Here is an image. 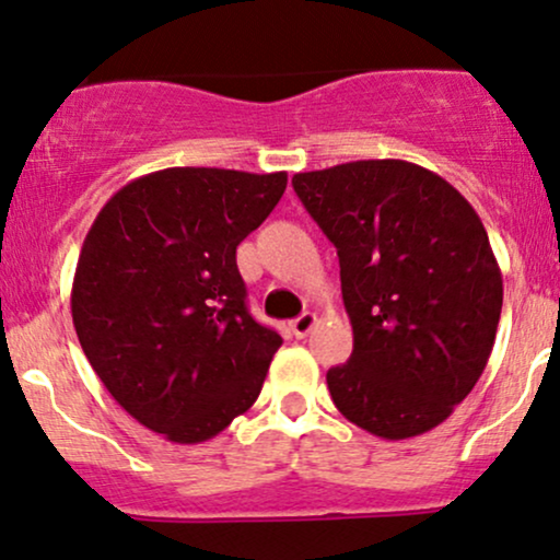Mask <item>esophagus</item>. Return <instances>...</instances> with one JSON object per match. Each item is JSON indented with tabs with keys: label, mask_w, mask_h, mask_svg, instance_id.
<instances>
[{
	"label": "esophagus",
	"mask_w": 560,
	"mask_h": 560,
	"mask_svg": "<svg viewBox=\"0 0 560 560\" xmlns=\"http://www.w3.org/2000/svg\"><path fill=\"white\" fill-rule=\"evenodd\" d=\"M314 325H317V314L304 312V314H301V317H295L291 322V332L295 335V338H306V335L312 332Z\"/></svg>",
	"instance_id": "esophagus-1"
}]
</instances>
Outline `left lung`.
Segmentation results:
<instances>
[{"mask_svg": "<svg viewBox=\"0 0 560 560\" xmlns=\"http://www.w3.org/2000/svg\"><path fill=\"white\" fill-rule=\"evenodd\" d=\"M293 188L338 248L353 327L332 404L383 440L430 432L488 366L503 278L482 220L432 170L359 160L295 173Z\"/></svg>", "mask_w": 560, "mask_h": 560, "instance_id": "left-lung-1", "label": "left lung"}]
</instances>
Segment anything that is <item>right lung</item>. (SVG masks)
I'll list each match as a JSON object with an SVG mask.
<instances>
[{
    "label": "right lung",
    "mask_w": 560,
    "mask_h": 560,
    "mask_svg": "<svg viewBox=\"0 0 560 560\" xmlns=\"http://www.w3.org/2000/svg\"><path fill=\"white\" fill-rule=\"evenodd\" d=\"M288 173L167 167L117 190L85 235L72 325L109 396L180 445L248 411L282 338L246 308L235 248Z\"/></svg>",
    "instance_id": "1"
}]
</instances>
